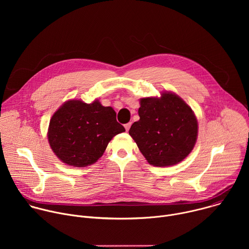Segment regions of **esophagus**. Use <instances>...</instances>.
I'll return each instance as SVG.
<instances>
[{"label": "esophagus", "mask_w": 249, "mask_h": 249, "mask_svg": "<svg viewBox=\"0 0 249 249\" xmlns=\"http://www.w3.org/2000/svg\"><path fill=\"white\" fill-rule=\"evenodd\" d=\"M131 124H132V123H131V122H129V123H127V124H125V125H124V127H125V129H126V131H127V132L129 131V129H130V127H131Z\"/></svg>", "instance_id": "esophagus-1"}]
</instances>
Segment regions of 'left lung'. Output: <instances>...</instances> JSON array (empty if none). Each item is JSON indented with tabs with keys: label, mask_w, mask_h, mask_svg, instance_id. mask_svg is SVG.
Here are the masks:
<instances>
[{
	"label": "left lung",
	"mask_w": 249,
	"mask_h": 249,
	"mask_svg": "<svg viewBox=\"0 0 249 249\" xmlns=\"http://www.w3.org/2000/svg\"><path fill=\"white\" fill-rule=\"evenodd\" d=\"M140 105V120L133 123L129 134L148 162L162 167L182 161L198 136V122L190 106L169 91L160 97L141 98Z\"/></svg>",
	"instance_id": "1"
}]
</instances>
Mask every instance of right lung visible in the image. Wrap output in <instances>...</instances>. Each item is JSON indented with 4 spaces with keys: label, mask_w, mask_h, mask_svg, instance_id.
<instances>
[{
    "label": "right lung",
    "mask_w": 249,
    "mask_h": 249,
    "mask_svg": "<svg viewBox=\"0 0 249 249\" xmlns=\"http://www.w3.org/2000/svg\"><path fill=\"white\" fill-rule=\"evenodd\" d=\"M124 131L110 106H103L98 100L89 104L71 99L53 114L47 135L59 160L85 167L97 161L111 139Z\"/></svg>",
    "instance_id": "1"
}]
</instances>
